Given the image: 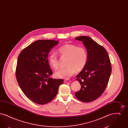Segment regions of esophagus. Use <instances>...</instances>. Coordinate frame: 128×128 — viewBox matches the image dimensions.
I'll return each mask as SVG.
<instances>
[{
  "label": "esophagus",
  "mask_w": 128,
  "mask_h": 128,
  "mask_svg": "<svg viewBox=\"0 0 128 128\" xmlns=\"http://www.w3.org/2000/svg\"><path fill=\"white\" fill-rule=\"evenodd\" d=\"M72 82V80H64V82L66 83H68V82Z\"/></svg>",
  "instance_id": "1"
}]
</instances>
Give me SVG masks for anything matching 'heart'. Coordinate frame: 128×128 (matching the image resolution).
Instances as JSON below:
<instances>
[{"label": "heart", "mask_w": 128, "mask_h": 128, "mask_svg": "<svg viewBox=\"0 0 128 128\" xmlns=\"http://www.w3.org/2000/svg\"><path fill=\"white\" fill-rule=\"evenodd\" d=\"M58 52L62 58H67V67L60 69L55 73L56 77L58 78L68 79L73 76L76 70L80 72L86 65L88 54L84 47H78L72 44H66L58 49ZM48 63L50 67L56 70L58 67V56L54 53L50 54L48 56Z\"/></svg>", "instance_id": "b5f03b06"}]
</instances>
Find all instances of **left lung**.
<instances>
[{"instance_id": "left-lung-1", "label": "left lung", "mask_w": 128, "mask_h": 128, "mask_svg": "<svg viewBox=\"0 0 128 128\" xmlns=\"http://www.w3.org/2000/svg\"><path fill=\"white\" fill-rule=\"evenodd\" d=\"M85 46L88 60L84 68L77 76L81 88L75 94L83 102H90L101 96L108 84L111 73V65L106 50L91 38L76 37Z\"/></svg>"}]
</instances>
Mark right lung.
I'll list each match as a JSON object with an SVG mask.
<instances>
[{
  "mask_svg": "<svg viewBox=\"0 0 128 128\" xmlns=\"http://www.w3.org/2000/svg\"><path fill=\"white\" fill-rule=\"evenodd\" d=\"M58 41L40 40L32 43L18 55L16 79L25 95L31 101L44 104L56 96L62 79L50 78L52 74L48 60V53Z\"/></svg>",
  "mask_w": 128,
  "mask_h": 128,
  "instance_id": "add662e5",
  "label": "right lung"
}]
</instances>
